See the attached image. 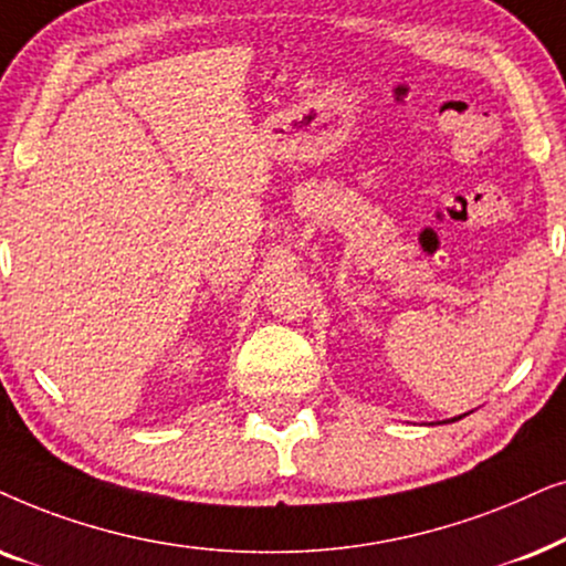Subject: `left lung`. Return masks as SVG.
Returning <instances> with one entry per match:
<instances>
[{
    "instance_id": "8db88e82",
    "label": "left lung",
    "mask_w": 566,
    "mask_h": 566,
    "mask_svg": "<svg viewBox=\"0 0 566 566\" xmlns=\"http://www.w3.org/2000/svg\"><path fill=\"white\" fill-rule=\"evenodd\" d=\"M465 417V413H461V417H453V419H448V421H458V419H463Z\"/></svg>"
}]
</instances>
